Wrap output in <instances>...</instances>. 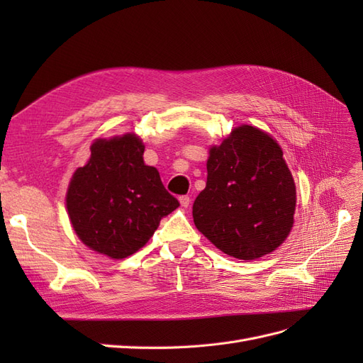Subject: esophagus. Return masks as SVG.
Listing matches in <instances>:
<instances>
[{"label":"esophagus","mask_w":363,"mask_h":363,"mask_svg":"<svg viewBox=\"0 0 363 363\" xmlns=\"http://www.w3.org/2000/svg\"><path fill=\"white\" fill-rule=\"evenodd\" d=\"M179 200H180V204H182L183 207H188L189 203H191V196H189V195H182Z\"/></svg>","instance_id":"34e87169"}]
</instances>
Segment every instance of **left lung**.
Returning <instances> with one entry per match:
<instances>
[{
	"instance_id": "1",
	"label": "left lung",
	"mask_w": 363,
	"mask_h": 363,
	"mask_svg": "<svg viewBox=\"0 0 363 363\" xmlns=\"http://www.w3.org/2000/svg\"><path fill=\"white\" fill-rule=\"evenodd\" d=\"M294 212L292 174L269 135L242 125L211 148L192 216L216 248L240 260L268 255L288 238Z\"/></svg>"
}]
</instances>
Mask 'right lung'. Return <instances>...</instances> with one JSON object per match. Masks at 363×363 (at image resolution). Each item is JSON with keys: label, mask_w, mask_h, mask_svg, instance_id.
Here are the masks:
<instances>
[{"label": "right lung", "mask_w": 363, "mask_h": 363, "mask_svg": "<svg viewBox=\"0 0 363 363\" xmlns=\"http://www.w3.org/2000/svg\"><path fill=\"white\" fill-rule=\"evenodd\" d=\"M144 150L135 135L98 139L69 183L67 207L77 236L112 259L144 247L160 219L180 206L159 171L144 163Z\"/></svg>", "instance_id": "add662e5"}]
</instances>
